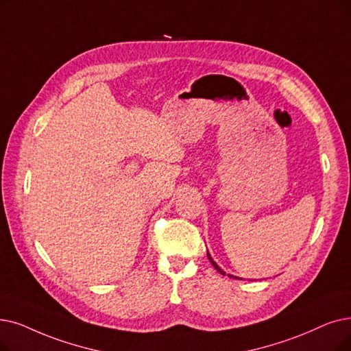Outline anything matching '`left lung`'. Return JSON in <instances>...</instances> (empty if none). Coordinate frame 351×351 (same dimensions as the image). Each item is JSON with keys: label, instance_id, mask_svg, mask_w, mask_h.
<instances>
[{"label": "left lung", "instance_id": "8db88e82", "mask_svg": "<svg viewBox=\"0 0 351 351\" xmlns=\"http://www.w3.org/2000/svg\"><path fill=\"white\" fill-rule=\"evenodd\" d=\"M206 255H208V260H209V261H210V264L213 265V268H215V269H217L218 272H221V274H222V276H228V277H230V278H235V280L238 278V280H239V277H235V276H232V274H226V272H225L223 269H221V267H219V265H218V264H217L215 261H213V260H212V256H210V254H209V252H208Z\"/></svg>", "mask_w": 351, "mask_h": 351}]
</instances>
